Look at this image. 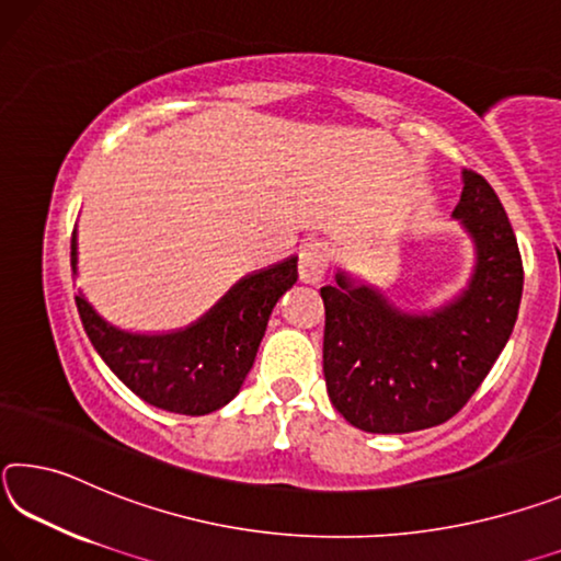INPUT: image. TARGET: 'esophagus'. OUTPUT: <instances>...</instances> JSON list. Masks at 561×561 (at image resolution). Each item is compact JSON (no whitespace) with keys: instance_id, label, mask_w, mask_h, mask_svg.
<instances>
[{"instance_id":"esophagus-1","label":"esophagus","mask_w":561,"mask_h":561,"mask_svg":"<svg viewBox=\"0 0 561 561\" xmlns=\"http://www.w3.org/2000/svg\"><path fill=\"white\" fill-rule=\"evenodd\" d=\"M330 263V248L325 241H308L300 248L298 273L302 283H320Z\"/></svg>"}]
</instances>
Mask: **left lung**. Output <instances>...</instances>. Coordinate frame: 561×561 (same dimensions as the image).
Listing matches in <instances>:
<instances>
[{"instance_id": "1", "label": "left lung", "mask_w": 561, "mask_h": 561, "mask_svg": "<svg viewBox=\"0 0 561 561\" xmlns=\"http://www.w3.org/2000/svg\"><path fill=\"white\" fill-rule=\"evenodd\" d=\"M477 245L470 288L443 310L408 316L345 275L320 288L323 373L333 408L365 433H412L457 415L488 378L519 313L525 268L497 194L465 171L455 208Z\"/></svg>"}]
</instances>
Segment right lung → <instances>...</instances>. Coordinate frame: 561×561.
I'll return each instance as SVG.
<instances>
[{
	"label": "right lung",
	"mask_w": 561,
	"mask_h": 561,
	"mask_svg": "<svg viewBox=\"0 0 561 561\" xmlns=\"http://www.w3.org/2000/svg\"><path fill=\"white\" fill-rule=\"evenodd\" d=\"M71 265H77V236H71ZM296 280L298 259L248 275L206 318L171 335L116 330L81 296L77 308L91 345L128 390L153 408L206 415L241 390L275 302Z\"/></svg>",
	"instance_id": "obj_1"
}]
</instances>
